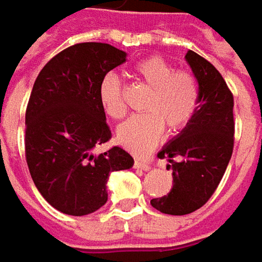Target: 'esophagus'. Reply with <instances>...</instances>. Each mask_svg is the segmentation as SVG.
I'll use <instances>...</instances> for the list:
<instances>
[{"instance_id": "obj_1", "label": "esophagus", "mask_w": 262, "mask_h": 262, "mask_svg": "<svg viewBox=\"0 0 262 262\" xmlns=\"http://www.w3.org/2000/svg\"><path fill=\"white\" fill-rule=\"evenodd\" d=\"M134 166L138 168V169H143V171H149L151 168L147 162H141V161H136V162H134Z\"/></svg>"}]
</instances>
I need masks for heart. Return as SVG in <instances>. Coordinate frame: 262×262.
<instances>
[{
  "label": "heart",
  "instance_id": "obj_1",
  "mask_svg": "<svg viewBox=\"0 0 262 262\" xmlns=\"http://www.w3.org/2000/svg\"><path fill=\"white\" fill-rule=\"evenodd\" d=\"M138 79L150 88L143 116H134L118 128L119 144L136 155H146L156 147L165 128L174 134L189 124L199 101V86L194 75L176 69L171 63L150 56L134 66ZM103 111L119 119L126 112L122 84L116 73H106L98 84Z\"/></svg>",
  "mask_w": 262,
  "mask_h": 262
}]
</instances>
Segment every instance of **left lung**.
<instances>
[{
  "label": "left lung",
  "instance_id": "left-lung-1",
  "mask_svg": "<svg viewBox=\"0 0 262 262\" xmlns=\"http://www.w3.org/2000/svg\"><path fill=\"white\" fill-rule=\"evenodd\" d=\"M186 60L199 84V106L186 128L158 153L171 164L166 169H172V187L166 196L150 201L153 208L169 215L194 212L209 201L234 146V101L224 78L191 50Z\"/></svg>",
  "mask_w": 262,
  "mask_h": 262
}]
</instances>
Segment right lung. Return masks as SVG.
I'll use <instances>...</instances> for the list:
<instances>
[{
    "mask_svg": "<svg viewBox=\"0 0 262 262\" xmlns=\"http://www.w3.org/2000/svg\"><path fill=\"white\" fill-rule=\"evenodd\" d=\"M125 60L109 44L81 42L60 51L35 79L25 116L26 162L38 191L63 214L97 211L107 202L109 176L134 165L118 146L91 153L112 137L98 84Z\"/></svg>",
    "mask_w": 262,
    "mask_h": 262,
    "instance_id": "1",
    "label": "right lung"
}]
</instances>
